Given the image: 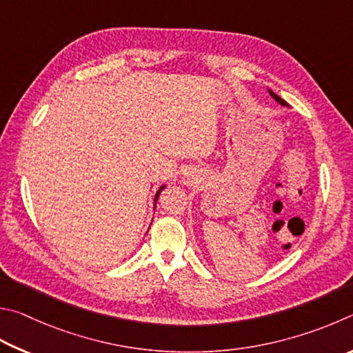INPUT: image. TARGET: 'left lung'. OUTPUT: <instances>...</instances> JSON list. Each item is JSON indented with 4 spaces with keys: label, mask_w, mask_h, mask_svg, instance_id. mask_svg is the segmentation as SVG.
Instances as JSON below:
<instances>
[{
    "label": "left lung",
    "mask_w": 353,
    "mask_h": 353,
    "mask_svg": "<svg viewBox=\"0 0 353 353\" xmlns=\"http://www.w3.org/2000/svg\"><path fill=\"white\" fill-rule=\"evenodd\" d=\"M268 92H270V96H271V97H273V99H274V101H276L277 103H281V105H282V107H288V103H287L285 101H283V99H281L279 96H277V94H276V92H273V91H271V90H268Z\"/></svg>",
    "instance_id": "1"
}]
</instances>
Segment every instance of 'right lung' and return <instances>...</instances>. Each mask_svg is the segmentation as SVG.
Segmentation results:
<instances>
[{"instance_id":"1","label":"right lung","mask_w":353,"mask_h":353,"mask_svg":"<svg viewBox=\"0 0 353 353\" xmlns=\"http://www.w3.org/2000/svg\"><path fill=\"white\" fill-rule=\"evenodd\" d=\"M163 189H165V184H163V186H161L159 189H158V192L154 194V200H153V203H154V208H157V201H158V196H159V194L163 192Z\"/></svg>"}]
</instances>
